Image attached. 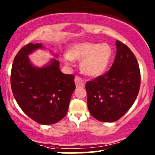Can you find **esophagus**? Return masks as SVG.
Segmentation results:
<instances>
[{"instance_id":"obj_1","label":"esophagus","mask_w":155,"mask_h":155,"mask_svg":"<svg viewBox=\"0 0 155 155\" xmlns=\"http://www.w3.org/2000/svg\"><path fill=\"white\" fill-rule=\"evenodd\" d=\"M75 84L77 87H83L84 86V81L81 77L76 76L75 77Z\"/></svg>"}]
</instances>
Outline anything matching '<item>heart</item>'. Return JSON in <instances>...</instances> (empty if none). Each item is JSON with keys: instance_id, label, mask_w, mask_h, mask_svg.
<instances>
[{"instance_id": "obj_1", "label": "heart", "mask_w": 155, "mask_h": 155, "mask_svg": "<svg viewBox=\"0 0 155 155\" xmlns=\"http://www.w3.org/2000/svg\"><path fill=\"white\" fill-rule=\"evenodd\" d=\"M113 57V49L107 43L83 42L70 46L64 56V64H71L72 59L81 60L80 68L89 76H101L108 68Z\"/></svg>"}]
</instances>
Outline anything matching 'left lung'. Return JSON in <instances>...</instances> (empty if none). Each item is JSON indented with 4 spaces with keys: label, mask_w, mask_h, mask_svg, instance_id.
<instances>
[{
    "label": "left lung",
    "mask_w": 155,
    "mask_h": 155,
    "mask_svg": "<svg viewBox=\"0 0 155 155\" xmlns=\"http://www.w3.org/2000/svg\"><path fill=\"white\" fill-rule=\"evenodd\" d=\"M115 45L116 55L110 70L85 85L90 113L103 122L121 118L135 102L140 90V72L136 57L118 40Z\"/></svg>",
    "instance_id": "1"
}]
</instances>
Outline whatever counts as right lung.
Instances as JSON below:
<instances>
[{
	"label": "right lung",
	"mask_w": 155,
	"mask_h": 155,
	"mask_svg": "<svg viewBox=\"0 0 155 155\" xmlns=\"http://www.w3.org/2000/svg\"><path fill=\"white\" fill-rule=\"evenodd\" d=\"M44 48L41 43H28L18 51L12 68L11 87L22 110L40 124L49 125L65 116L76 85L74 75L61 72L56 59L42 67L31 62L28 55Z\"/></svg>",
	"instance_id": "1"
}]
</instances>
